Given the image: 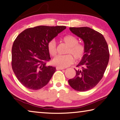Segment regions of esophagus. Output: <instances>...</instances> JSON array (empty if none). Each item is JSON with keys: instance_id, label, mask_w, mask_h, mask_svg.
Wrapping results in <instances>:
<instances>
[{"instance_id": "obj_1", "label": "esophagus", "mask_w": 120, "mask_h": 120, "mask_svg": "<svg viewBox=\"0 0 120 120\" xmlns=\"http://www.w3.org/2000/svg\"><path fill=\"white\" fill-rule=\"evenodd\" d=\"M56 69L57 70H63V69H64V68H60V67H56Z\"/></svg>"}]
</instances>
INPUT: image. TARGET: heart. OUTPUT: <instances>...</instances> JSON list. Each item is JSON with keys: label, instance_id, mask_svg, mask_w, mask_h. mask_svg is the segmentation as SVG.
Masks as SVG:
<instances>
[{"label": "heart", "instance_id": "obj_1", "mask_svg": "<svg viewBox=\"0 0 120 120\" xmlns=\"http://www.w3.org/2000/svg\"><path fill=\"white\" fill-rule=\"evenodd\" d=\"M63 41L69 46L67 53L71 54L76 60H81L84 56L86 52L85 47L82 44H79V39L75 36L68 35L63 38ZM48 50L49 54L54 56L56 54V43L54 39L48 43ZM74 62L72 56L70 54L65 55H57L55 57L52 61L54 65L65 68L72 64Z\"/></svg>", "mask_w": 120, "mask_h": 120}]
</instances>
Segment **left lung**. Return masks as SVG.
<instances>
[{"mask_svg": "<svg viewBox=\"0 0 120 120\" xmlns=\"http://www.w3.org/2000/svg\"><path fill=\"white\" fill-rule=\"evenodd\" d=\"M72 33L83 40L86 52L77 66L76 75L68 80L73 89L79 92L93 89L103 76L109 60V47L101 34L87 27H70Z\"/></svg>", "mask_w": 120, "mask_h": 120, "instance_id": "obj_1", "label": "left lung"}]
</instances>
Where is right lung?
Listing matches in <instances>:
<instances>
[{
    "label": "right lung",
    "instance_id": "1",
    "mask_svg": "<svg viewBox=\"0 0 120 120\" xmlns=\"http://www.w3.org/2000/svg\"><path fill=\"white\" fill-rule=\"evenodd\" d=\"M66 28L39 26L25 29L17 37L12 47V68L25 87L37 90L49 82L56 70L46 65L50 60L48 43Z\"/></svg>",
    "mask_w": 120,
    "mask_h": 120
}]
</instances>
